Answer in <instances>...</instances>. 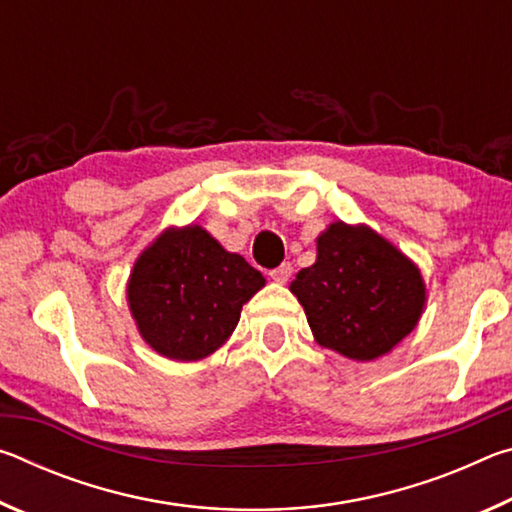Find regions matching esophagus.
I'll return each instance as SVG.
<instances>
[{
    "instance_id": "esophagus-1",
    "label": "esophagus",
    "mask_w": 512,
    "mask_h": 512,
    "mask_svg": "<svg viewBox=\"0 0 512 512\" xmlns=\"http://www.w3.org/2000/svg\"><path fill=\"white\" fill-rule=\"evenodd\" d=\"M291 273H293V268H291V264H287V262L280 264L277 268H273V271H268V275H271V280H273V282H277V284L289 282Z\"/></svg>"
}]
</instances>
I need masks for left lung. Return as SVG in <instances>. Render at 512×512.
<instances>
[{"label": "left lung", "mask_w": 512, "mask_h": 512, "mask_svg": "<svg viewBox=\"0 0 512 512\" xmlns=\"http://www.w3.org/2000/svg\"><path fill=\"white\" fill-rule=\"evenodd\" d=\"M289 291L318 345L375 361L409 336L427 302L418 264L366 223L334 221L316 239V262Z\"/></svg>", "instance_id": "8db88e82"}]
</instances>
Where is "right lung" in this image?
Instances as JSON below:
<instances>
[{"label": "right lung", "instance_id": "add662e5", "mask_svg": "<svg viewBox=\"0 0 512 512\" xmlns=\"http://www.w3.org/2000/svg\"><path fill=\"white\" fill-rule=\"evenodd\" d=\"M264 284L257 268L198 223L169 225L135 259L126 300L144 343L189 363L228 343L241 307Z\"/></svg>", "mask_w": 512, "mask_h": 512}]
</instances>
